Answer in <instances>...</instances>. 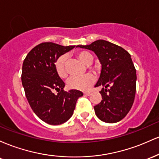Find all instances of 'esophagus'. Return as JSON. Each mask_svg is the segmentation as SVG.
Listing matches in <instances>:
<instances>
[{
	"mask_svg": "<svg viewBox=\"0 0 159 159\" xmlns=\"http://www.w3.org/2000/svg\"><path fill=\"white\" fill-rule=\"evenodd\" d=\"M84 94L85 95V96H90V94H91V93L90 92H89V91H87V92H84Z\"/></svg>",
	"mask_w": 159,
	"mask_h": 159,
	"instance_id": "34e87169",
	"label": "esophagus"
}]
</instances>
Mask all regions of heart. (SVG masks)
Wrapping results in <instances>:
<instances>
[{
  "instance_id": "b5f03b06",
  "label": "heart",
  "mask_w": 159,
  "mask_h": 159,
  "mask_svg": "<svg viewBox=\"0 0 159 159\" xmlns=\"http://www.w3.org/2000/svg\"><path fill=\"white\" fill-rule=\"evenodd\" d=\"M77 57L85 64H90L93 61V56L90 52L82 51L77 54ZM65 55L60 56L54 63V68L57 74L59 77L64 78L67 76L66 69ZM95 81V76L92 73H87L82 76H72L67 81V86L69 89L78 90H86L90 87Z\"/></svg>"
}]
</instances>
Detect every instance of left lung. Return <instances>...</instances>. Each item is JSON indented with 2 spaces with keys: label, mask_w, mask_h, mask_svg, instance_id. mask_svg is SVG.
Listing matches in <instances>:
<instances>
[{
  "label": "left lung",
  "mask_w": 159,
  "mask_h": 159,
  "mask_svg": "<svg viewBox=\"0 0 159 159\" xmlns=\"http://www.w3.org/2000/svg\"><path fill=\"white\" fill-rule=\"evenodd\" d=\"M78 47L94 52L102 64L100 78L95 87H105L99 92L102 100L94 106L96 116L105 123H117L130 111L135 96L136 69L130 54L102 39Z\"/></svg>",
  "instance_id": "1"
}]
</instances>
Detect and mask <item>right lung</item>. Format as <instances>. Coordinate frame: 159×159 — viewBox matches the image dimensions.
<instances>
[{"label": "right lung", "mask_w": 159, "mask_h": 159, "mask_svg": "<svg viewBox=\"0 0 159 159\" xmlns=\"http://www.w3.org/2000/svg\"><path fill=\"white\" fill-rule=\"evenodd\" d=\"M75 48L53 43L37 45L24 60L21 82L33 111L50 125H60L72 116L78 98L83 93L63 91L64 82L57 74L54 63L60 56ZM58 92L55 94L54 91Z\"/></svg>", "instance_id": "add662e5"}]
</instances>
